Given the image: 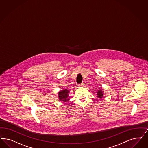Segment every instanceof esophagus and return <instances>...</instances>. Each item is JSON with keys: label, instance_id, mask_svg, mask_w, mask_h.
<instances>
[{"label": "esophagus", "instance_id": "34e87169", "mask_svg": "<svg viewBox=\"0 0 148 148\" xmlns=\"http://www.w3.org/2000/svg\"><path fill=\"white\" fill-rule=\"evenodd\" d=\"M84 85H85L84 82H82V84H79V86H84Z\"/></svg>", "mask_w": 148, "mask_h": 148}]
</instances>
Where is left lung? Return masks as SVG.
<instances>
[{
	"instance_id": "1",
	"label": "left lung",
	"mask_w": 148,
	"mask_h": 148,
	"mask_svg": "<svg viewBox=\"0 0 148 148\" xmlns=\"http://www.w3.org/2000/svg\"><path fill=\"white\" fill-rule=\"evenodd\" d=\"M103 91H102V89L101 90H98V91L97 92V97L99 98H102V97H103Z\"/></svg>"
}]
</instances>
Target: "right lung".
Returning <instances> with one entry per match:
<instances>
[{
    "instance_id": "add662e5",
    "label": "right lung",
    "mask_w": 148,
    "mask_h": 148,
    "mask_svg": "<svg viewBox=\"0 0 148 148\" xmlns=\"http://www.w3.org/2000/svg\"><path fill=\"white\" fill-rule=\"evenodd\" d=\"M69 93L70 91L68 90L64 89L62 90L58 93V98L60 101L62 102H68V101L70 99L69 98Z\"/></svg>"
}]
</instances>
